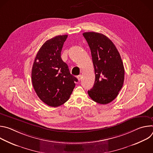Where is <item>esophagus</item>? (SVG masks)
<instances>
[{"label":"esophagus","instance_id":"esophagus-1","mask_svg":"<svg viewBox=\"0 0 153 153\" xmlns=\"http://www.w3.org/2000/svg\"><path fill=\"white\" fill-rule=\"evenodd\" d=\"M77 79H78V80L79 81H80V80H81V79H82V75L81 74H80V75H79V76H77Z\"/></svg>","mask_w":153,"mask_h":153}]
</instances>
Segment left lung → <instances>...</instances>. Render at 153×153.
<instances>
[{
  "instance_id": "1",
  "label": "left lung",
  "mask_w": 153,
  "mask_h": 153,
  "mask_svg": "<svg viewBox=\"0 0 153 153\" xmlns=\"http://www.w3.org/2000/svg\"><path fill=\"white\" fill-rule=\"evenodd\" d=\"M83 36L90 47L95 72L94 84L88 95L97 103H109L116 98L124 82L120 55L106 36L95 32H86Z\"/></svg>"
}]
</instances>
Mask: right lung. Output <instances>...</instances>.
<instances>
[{"label":"right lung","instance_id":"right-lung-1","mask_svg":"<svg viewBox=\"0 0 153 153\" xmlns=\"http://www.w3.org/2000/svg\"><path fill=\"white\" fill-rule=\"evenodd\" d=\"M68 35L57 36L47 40L39 49L33 63L31 79L39 99L50 106H59L70 98L76 82L61 51Z\"/></svg>","mask_w":153,"mask_h":153}]
</instances>
